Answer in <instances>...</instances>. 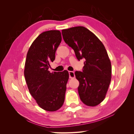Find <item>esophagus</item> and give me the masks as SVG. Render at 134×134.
Returning a JSON list of instances; mask_svg holds the SVG:
<instances>
[{"mask_svg":"<svg viewBox=\"0 0 134 134\" xmlns=\"http://www.w3.org/2000/svg\"><path fill=\"white\" fill-rule=\"evenodd\" d=\"M69 78H75V74L74 72L72 71H69Z\"/></svg>","mask_w":134,"mask_h":134,"instance_id":"obj_1","label":"esophagus"}]
</instances>
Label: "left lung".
<instances>
[{
  "label": "left lung",
  "instance_id": "1",
  "mask_svg": "<svg viewBox=\"0 0 134 134\" xmlns=\"http://www.w3.org/2000/svg\"><path fill=\"white\" fill-rule=\"evenodd\" d=\"M65 42L74 50L79 61L84 59L82 71H76L81 100L96 106L104 99L111 79V64L103 43L87 28L78 26L62 30Z\"/></svg>",
  "mask_w": 134,
  "mask_h": 134
}]
</instances>
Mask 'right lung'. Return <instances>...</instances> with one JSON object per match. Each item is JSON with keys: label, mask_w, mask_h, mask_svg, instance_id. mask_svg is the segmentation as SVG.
I'll list each match as a JSON object with an SVG mask.
<instances>
[{"label": "right lung", "mask_w": 134, "mask_h": 134, "mask_svg": "<svg viewBox=\"0 0 134 134\" xmlns=\"http://www.w3.org/2000/svg\"><path fill=\"white\" fill-rule=\"evenodd\" d=\"M61 41L59 31L43 32L32 43L27 54L24 75L28 88L38 106L47 111H57L65 100L68 71H48Z\"/></svg>", "instance_id": "obj_1"}]
</instances>
